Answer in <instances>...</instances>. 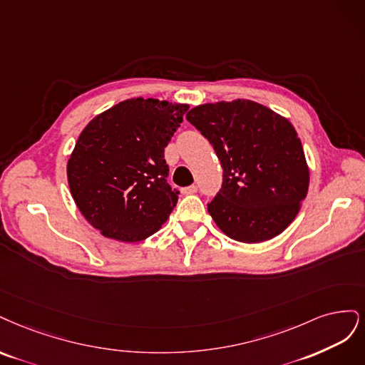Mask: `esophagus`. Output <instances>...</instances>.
Instances as JSON below:
<instances>
[{"instance_id": "34e87169", "label": "esophagus", "mask_w": 365, "mask_h": 365, "mask_svg": "<svg viewBox=\"0 0 365 365\" xmlns=\"http://www.w3.org/2000/svg\"><path fill=\"white\" fill-rule=\"evenodd\" d=\"M198 191V187L195 185H191V186H186V187H182V194H194Z\"/></svg>"}]
</instances>
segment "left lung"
<instances>
[{"label":"left lung","mask_w":365,"mask_h":365,"mask_svg":"<svg viewBox=\"0 0 365 365\" xmlns=\"http://www.w3.org/2000/svg\"><path fill=\"white\" fill-rule=\"evenodd\" d=\"M221 162L222 185L207 205L215 225L240 242L284 232L308 194L309 168L296 128L250 100L200 104L186 113Z\"/></svg>","instance_id":"left-lung-1"}]
</instances>
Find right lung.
I'll list each match as a JSON object with an SVG mask.
<instances>
[{
	"instance_id": "right-lung-1",
	"label": "right lung",
	"mask_w": 365,
	"mask_h": 365,
	"mask_svg": "<svg viewBox=\"0 0 365 365\" xmlns=\"http://www.w3.org/2000/svg\"><path fill=\"white\" fill-rule=\"evenodd\" d=\"M187 104L130 98L97 115L80 133L66 174L78 210L106 238L143 241L178 205L163 151Z\"/></svg>"
}]
</instances>
